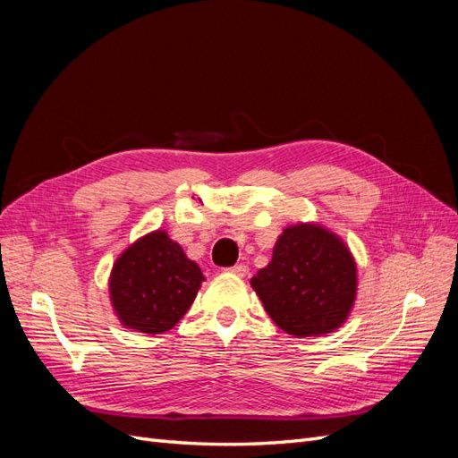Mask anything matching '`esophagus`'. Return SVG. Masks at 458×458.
I'll return each instance as SVG.
<instances>
[{
  "label": "esophagus",
  "instance_id": "obj_1",
  "mask_svg": "<svg viewBox=\"0 0 458 458\" xmlns=\"http://www.w3.org/2000/svg\"><path fill=\"white\" fill-rule=\"evenodd\" d=\"M227 271H231V273H234V275H239V276H246V275H248V267L244 266V263H239V266H233V267H229Z\"/></svg>",
  "mask_w": 458,
  "mask_h": 458
}]
</instances>
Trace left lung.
<instances>
[{
  "instance_id": "8db88e82",
  "label": "left lung",
  "mask_w": 458,
  "mask_h": 458,
  "mask_svg": "<svg viewBox=\"0 0 458 458\" xmlns=\"http://www.w3.org/2000/svg\"><path fill=\"white\" fill-rule=\"evenodd\" d=\"M250 284L286 335L318 336L348 318L357 296V266L338 234L298 224L283 231L267 267Z\"/></svg>"
}]
</instances>
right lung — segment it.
Returning a JSON list of instances; mask_svg holds the SVG:
<instances>
[{
  "instance_id": "1",
  "label": "right lung",
  "mask_w": 458,
  "mask_h": 458,
  "mask_svg": "<svg viewBox=\"0 0 458 458\" xmlns=\"http://www.w3.org/2000/svg\"><path fill=\"white\" fill-rule=\"evenodd\" d=\"M204 275L165 231H152L120 254L110 273V301L126 328L162 335L195 301Z\"/></svg>"
}]
</instances>
